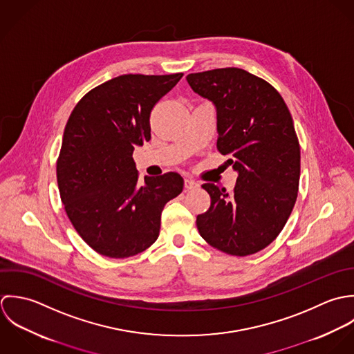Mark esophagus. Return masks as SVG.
<instances>
[{
	"label": "esophagus",
	"instance_id": "1",
	"mask_svg": "<svg viewBox=\"0 0 354 354\" xmlns=\"http://www.w3.org/2000/svg\"><path fill=\"white\" fill-rule=\"evenodd\" d=\"M198 187V183L194 182L193 179H185V189L186 190H194Z\"/></svg>",
	"mask_w": 354,
	"mask_h": 354
}]
</instances>
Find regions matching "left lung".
<instances>
[{"label":"left lung","mask_w":354,"mask_h":354,"mask_svg":"<svg viewBox=\"0 0 354 354\" xmlns=\"http://www.w3.org/2000/svg\"><path fill=\"white\" fill-rule=\"evenodd\" d=\"M186 79L216 105L217 150L238 172L231 193L203 185L211 207L197 216V228L223 253L254 254L279 235L297 200L301 151L292 118L278 90L245 70L217 68Z\"/></svg>","instance_id":"1"}]
</instances>
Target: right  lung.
Masks as SVG:
<instances>
[{"label":"right lung","instance_id":"1","mask_svg":"<svg viewBox=\"0 0 354 354\" xmlns=\"http://www.w3.org/2000/svg\"><path fill=\"white\" fill-rule=\"evenodd\" d=\"M183 76L127 73L84 94L66 124L57 185L67 216L97 253L126 259L150 248L165 204L183 190L176 172L145 176L133 153L150 140L154 105Z\"/></svg>","mask_w":354,"mask_h":354}]
</instances>
